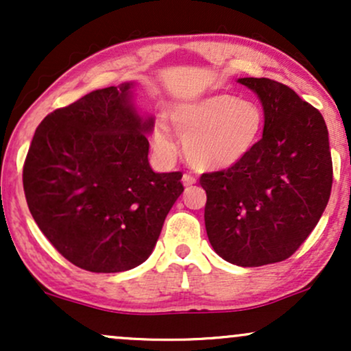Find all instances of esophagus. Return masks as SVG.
I'll return each instance as SVG.
<instances>
[{
	"instance_id": "1",
	"label": "esophagus",
	"mask_w": 351,
	"mask_h": 351,
	"mask_svg": "<svg viewBox=\"0 0 351 351\" xmlns=\"http://www.w3.org/2000/svg\"><path fill=\"white\" fill-rule=\"evenodd\" d=\"M181 181H183L184 188H189V186H193V184L196 183V178H195V176H191V175H183Z\"/></svg>"
}]
</instances>
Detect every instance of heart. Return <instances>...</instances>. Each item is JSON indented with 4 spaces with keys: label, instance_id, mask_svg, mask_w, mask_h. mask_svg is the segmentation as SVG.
Wrapping results in <instances>:
<instances>
[{
    "label": "heart",
    "instance_id": "heart-1",
    "mask_svg": "<svg viewBox=\"0 0 351 351\" xmlns=\"http://www.w3.org/2000/svg\"><path fill=\"white\" fill-rule=\"evenodd\" d=\"M168 120L183 140L188 162L208 171L226 170L247 158L264 128L263 108L231 94H209L176 104ZM153 147L162 158L175 156L176 143L165 123L153 130Z\"/></svg>",
    "mask_w": 351,
    "mask_h": 351
}]
</instances>
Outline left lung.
Returning a JSON list of instances; mask_svg holds the SVG:
<instances>
[{
	"mask_svg": "<svg viewBox=\"0 0 351 351\" xmlns=\"http://www.w3.org/2000/svg\"><path fill=\"white\" fill-rule=\"evenodd\" d=\"M237 82L263 104V138L241 163L201 176L204 224L217 256L259 267L291 257L317 226L332 191V156L324 117L291 87Z\"/></svg>",
	"mask_w": 351,
	"mask_h": 351,
	"instance_id": "left-lung-1",
	"label": "left lung"
}]
</instances>
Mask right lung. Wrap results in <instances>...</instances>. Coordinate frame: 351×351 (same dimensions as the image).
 <instances>
[{
    "label": "right lung",
    "instance_id": "right-lung-1",
    "mask_svg": "<svg viewBox=\"0 0 351 351\" xmlns=\"http://www.w3.org/2000/svg\"><path fill=\"white\" fill-rule=\"evenodd\" d=\"M135 82L92 90L39 123L23 170L36 224L72 264L123 272L150 257L183 193L181 173H155V117L135 106Z\"/></svg>",
    "mask_w": 351,
    "mask_h": 351
}]
</instances>
